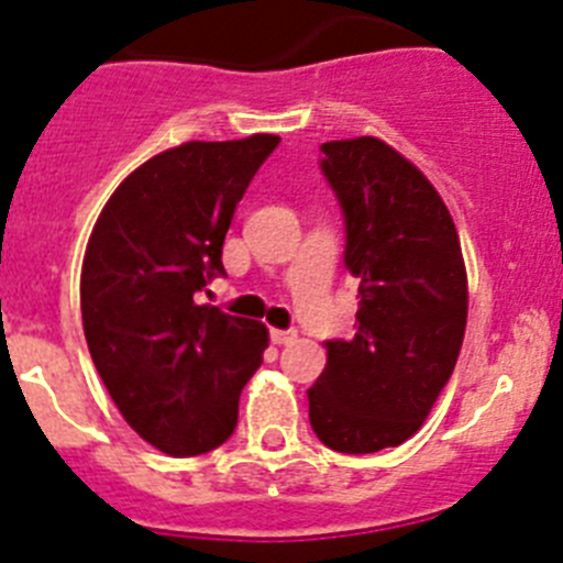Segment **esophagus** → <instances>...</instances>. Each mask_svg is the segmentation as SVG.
<instances>
[{
    "label": "esophagus",
    "instance_id": "esophagus-1",
    "mask_svg": "<svg viewBox=\"0 0 563 563\" xmlns=\"http://www.w3.org/2000/svg\"><path fill=\"white\" fill-rule=\"evenodd\" d=\"M269 336L275 344H291L297 339V331L294 328H272Z\"/></svg>",
    "mask_w": 563,
    "mask_h": 563
}]
</instances>
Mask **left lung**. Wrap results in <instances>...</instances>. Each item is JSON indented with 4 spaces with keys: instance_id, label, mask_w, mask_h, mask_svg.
<instances>
[{
    "instance_id": "1",
    "label": "left lung",
    "mask_w": 563,
    "mask_h": 563,
    "mask_svg": "<svg viewBox=\"0 0 563 563\" xmlns=\"http://www.w3.org/2000/svg\"><path fill=\"white\" fill-rule=\"evenodd\" d=\"M319 168L342 207L358 325L351 342H325L308 418L333 452L373 454L412 438L452 378L468 317L465 263L432 181L387 143H322Z\"/></svg>"
}]
</instances>
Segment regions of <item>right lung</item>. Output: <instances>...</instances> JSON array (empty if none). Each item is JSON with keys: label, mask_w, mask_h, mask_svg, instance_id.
I'll list each match as a JSON object with an SVG mask.
<instances>
[{"label": "right lung", "mask_w": 563, "mask_h": 563, "mask_svg": "<svg viewBox=\"0 0 563 563\" xmlns=\"http://www.w3.org/2000/svg\"><path fill=\"white\" fill-rule=\"evenodd\" d=\"M277 143L255 134L162 151L106 201L86 246L80 313L95 367L125 423L170 457L235 432L241 389L269 347L261 322L196 294L224 275L235 207Z\"/></svg>", "instance_id": "1"}]
</instances>
